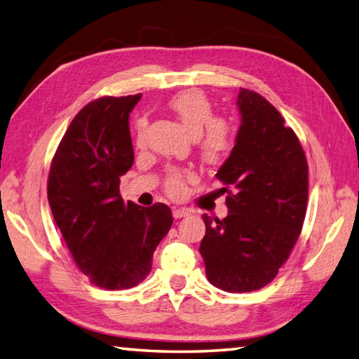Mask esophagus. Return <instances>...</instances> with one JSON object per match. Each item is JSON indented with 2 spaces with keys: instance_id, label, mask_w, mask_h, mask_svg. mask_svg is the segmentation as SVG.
I'll list each match as a JSON object with an SVG mask.
<instances>
[{
  "instance_id": "34e87169",
  "label": "esophagus",
  "mask_w": 359,
  "mask_h": 359,
  "mask_svg": "<svg viewBox=\"0 0 359 359\" xmlns=\"http://www.w3.org/2000/svg\"><path fill=\"white\" fill-rule=\"evenodd\" d=\"M172 214H173V218H182V217L190 215V210L186 208H173Z\"/></svg>"
}]
</instances>
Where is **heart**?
Listing matches in <instances>:
<instances>
[{
    "mask_svg": "<svg viewBox=\"0 0 359 359\" xmlns=\"http://www.w3.org/2000/svg\"><path fill=\"white\" fill-rule=\"evenodd\" d=\"M170 111L182 122L190 136L196 137L203 159L209 164H218L229 155L233 147V128L228 121L214 118V105L200 90L181 91L169 100ZM147 121L136 122V142L144 144ZM189 175L178 169L167 173L165 190L173 198H181L186 194V180Z\"/></svg>",
    "mask_w": 359,
    "mask_h": 359,
    "instance_id": "obj_1",
    "label": "heart"
}]
</instances>
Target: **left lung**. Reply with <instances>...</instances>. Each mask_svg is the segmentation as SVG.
I'll return each instance as SVG.
<instances>
[{"instance_id":"1","label":"left lung","mask_w":359,"mask_h":359,"mask_svg":"<svg viewBox=\"0 0 359 359\" xmlns=\"http://www.w3.org/2000/svg\"><path fill=\"white\" fill-rule=\"evenodd\" d=\"M241 123L217 178L228 215H203L200 254L208 280L228 292L260 290L290 257L302 231L309 165L294 131L260 94L241 88Z\"/></svg>"}]
</instances>
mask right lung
Returning <instances> with one entry per match:
<instances>
[{
    "label": "right lung",
    "instance_id": "right-lung-1",
    "mask_svg": "<svg viewBox=\"0 0 359 359\" xmlns=\"http://www.w3.org/2000/svg\"><path fill=\"white\" fill-rule=\"evenodd\" d=\"M141 99L105 96L72 119L50 164L48 200L65 243L91 283L128 290L151 271L153 252L172 228L169 206L123 203L121 177L135 161L128 118Z\"/></svg>",
    "mask_w": 359,
    "mask_h": 359
}]
</instances>
